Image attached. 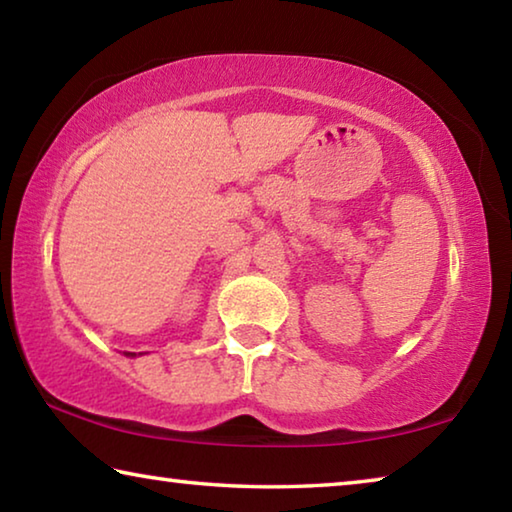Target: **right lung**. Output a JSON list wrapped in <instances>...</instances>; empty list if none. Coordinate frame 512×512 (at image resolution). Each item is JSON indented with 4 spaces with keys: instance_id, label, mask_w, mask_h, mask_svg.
Here are the masks:
<instances>
[{
    "instance_id": "obj_1",
    "label": "right lung",
    "mask_w": 512,
    "mask_h": 512,
    "mask_svg": "<svg viewBox=\"0 0 512 512\" xmlns=\"http://www.w3.org/2000/svg\"><path fill=\"white\" fill-rule=\"evenodd\" d=\"M128 354H133V352H128Z\"/></svg>"
}]
</instances>
